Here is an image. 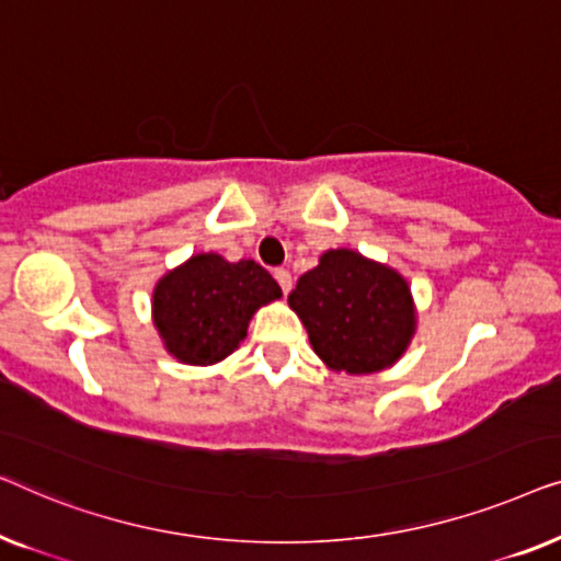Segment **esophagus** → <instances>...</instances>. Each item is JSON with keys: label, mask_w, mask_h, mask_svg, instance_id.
Segmentation results:
<instances>
[{"label": "esophagus", "mask_w": 561, "mask_h": 561, "mask_svg": "<svg viewBox=\"0 0 561 561\" xmlns=\"http://www.w3.org/2000/svg\"><path fill=\"white\" fill-rule=\"evenodd\" d=\"M274 279H277L279 289L284 291V295H289V289H291V274H289L287 270H274Z\"/></svg>", "instance_id": "34e87169"}]
</instances>
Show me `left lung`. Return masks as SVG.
Wrapping results in <instances>:
<instances>
[{"label":"left lung","mask_w":561,"mask_h":561,"mask_svg":"<svg viewBox=\"0 0 561 561\" xmlns=\"http://www.w3.org/2000/svg\"><path fill=\"white\" fill-rule=\"evenodd\" d=\"M289 307L302 318L314 353L348 374L391 366L414 333L407 282L348 249L322 254L291 289Z\"/></svg>","instance_id":"left-lung-1"}]
</instances>
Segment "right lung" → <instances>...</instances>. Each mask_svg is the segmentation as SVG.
<instances>
[{
  "label": "right lung",
  "mask_w": 561,
  "mask_h": 561,
  "mask_svg": "<svg viewBox=\"0 0 561 561\" xmlns=\"http://www.w3.org/2000/svg\"><path fill=\"white\" fill-rule=\"evenodd\" d=\"M279 295L272 274L251 259L228 264L218 254H201L157 284L154 325L172 356L208 366L233 353L251 314Z\"/></svg>",
  "instance_id": "add662e5"
}]
</instances>
